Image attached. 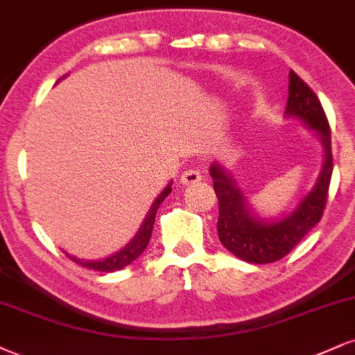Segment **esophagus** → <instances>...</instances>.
<instances>
[{
    "label": "esophagus",
    "mask_w": 355,
    "mask_h": 355,
    "mask_svg": "<svg viewBox=\"0 0 355 355\" xmlns=\"http://www.w3.org/2000/svg\"><path fill=\"white\" fill-rule=\"evenodd\" d=\"M200 180H202V175H200V172L196 168L185 170V172H183L182 177H180L182 185H193V183L200 182Z\"/></svg>",
    "instance_id": "obj_1"
}]
</instances>
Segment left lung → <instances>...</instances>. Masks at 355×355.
<instances>
[{
    "label": "left lung",
    "mask_w": 355,
    "mask_h": 355,
    "mask_svg": "<svg viewBox=\"0 0 355 355\" xmlns=\"http://www.w3.org/2000/svg\"><path fill=\"white\" fill-rule=\"evenodd\" d=\"M286 115L301 119L307 127L321 137L326 160L321 177L314 190L306 196L291 215L277 221H264L251 215L246 208V200L236 182L221 168L211 165L210 173L213 189L218 198V238L226 250L243 261L254 264L275 263L291 253L294 246L306 236L322 218L331 185L332 150L331 127L324 112L321 101L315 92L296 72H289V97Z\"/></svg>",
    "instance_id": "1"
}]
</instances>
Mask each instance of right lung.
<instances>
[{"label":"right lung","instance_id":"add662e5","mask_svg":"<svg viewBox=\"0 0 355 355\" xmlns=\"http://www.w3.org/2000/svg\"><path fill=\"white\" fill-rule=\"evenodd\" d=\"M170 185H172V183H170ZM170 185L166 187V189L162 191L159 196H157V200L150 207V211H148L147 218H145V221H144L142 228H140L139 233L135 234L134 240H132L125 248H122L121 251H117L115 254L109 256V258L101 259V261H83V259L74 258V256H69V254L67 256H69L74 263L80 264V266L89 268V270H94V271H101V272H112V271H119V270H122V268L129 266L130 263H134L135 259L144 253L145 248H147V245H148V241H150L153 223H155L157 210H159L160 203L164 202L166 196L170 195V191H172V187Z\"/></svg>","mask_w":355,"mask_h":355}]
</instances>
